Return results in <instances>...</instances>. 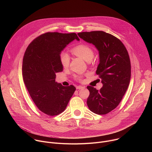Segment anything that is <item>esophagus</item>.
Here are the masks:
<instances>
[{
	"instance_id": "obj_1",
	"label": "esophagus",
	"mask_w": 152,
	"mask_h": 152,
	"mask_svg": "<svg viewBox=\"0 0 152 152\" xmlns=\"http://www.w3.org/2000/svg\"><path fill=\"white\" fill-rule=\"evenodd\" d=\"M85 87L84 86H76V89L77 90H82Z\"/></svg>"
}]
</instances>
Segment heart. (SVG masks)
I'll return each mask as SVG.
<instances>
[{
	"mask_svg": "<svg viewBox=\"0 0 152 152\" xmlns=\"http://www.w3.org/2000/svg\"><path fill=\"white\" fill-rule=\"evenodd\" d=\"M72 51L75 55L81 58L86 61H90L94 56V52L93 49L86 45H79L73 48ZM59 61L62 66L66 68L69 66L70 58L67 52H62L59 54ZM75 79L78 81H82V76H76Z\"/></svg>",
	"mask_w": 152,
	"mask_h": 152,
	"instance_id": "obj_1",
	"label": "heart"
}]
</instances>
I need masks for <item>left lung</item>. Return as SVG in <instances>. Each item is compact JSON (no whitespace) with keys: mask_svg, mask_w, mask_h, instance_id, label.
<instances>
[{"mask_svg":"<svg viewBox=\"0 0 152 152\" xmlns=\"http://www.w3.org/2000/svg\"><path fill=\"white\" fill-rule=\"evenodd\" d=\"M77 35L94 45L99 53L96 74L102 79L103 86L97 90L88 86L90 95L86 103L93 113L106 114L119 104L130 83L131 66L127 50L118 38L103 31L83 32Z\"/></svg>","mask_w":152,"mask_h":152,"instance_id":"1","label":"left lung"}]
</instances>
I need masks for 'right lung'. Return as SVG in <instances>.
I'll return each instance as SVG.
<instances>
[{"mask_svg": "<svg viewBox=\"0 0 152 152\" xmlns=\"http://www.w3.org/2000/svg\"><path fill=\"white\" fill-rule=\"evenodd\" d=\"M79 40L76 33L46 32L28 46L23 59L22 75L27 90L38 109L55 116L62 113L76 88L55 82L56 73L63 70L59 54L69 42Z\"/></svg>", "mask_w": 152, "mask_h": 152, "instance_id": "add662e5", "label": "right lung"}]
</instances>
